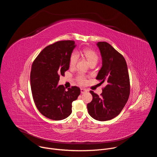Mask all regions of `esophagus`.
Returning a JSON list of instances; mask_svg holds the SVG:
<instances>
[{
    "label": "esophagus",
    "mask_w": 157,
    "mask_h": 157,
    "mask_svg": "<svg viewBox=\"0 0 157 157\" xmlns=\"http://www.w3.org/2000/svg\"><path fill=\"white\" fill-rule=\"evenodd\" d=\"M85 92H87V89H84V88H81V93L82 94V93H84Z\"/></svg>",
    "instance_id": "1"
}]
</instances>
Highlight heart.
<instances>
[{
    "instance_id": "obj_1",
    "label": "heart",
    "mask_w": 157,
    "mask_h": 157,
    "mask_svg": "<svg viewBox=\"0 0 157 157\" xmlns=\"http://www.w3.org/2000/svg\"><path fill=\"white\" fill-rule=\"evenodd\" d=\"M81 53L87 59L90 64H96L98 63L99 60V56L95 51L89 48H84L81 50ZM78 58L79 55L77 52H74L71 53L70 58V66L71 67H74L76 65L78 60ZM76 81L79 84L84 85L87 82L86 76L82 73H79L76 76Z\"/></svg>"
}]
</instances>
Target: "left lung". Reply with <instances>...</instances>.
<instances>
[{
    "mask_svg": "<svg viewBox=\"0 0 157 157\" xmlns=\"http://www.w3.org/2000/svg\"><path fill=\"white\" fill-rule=\"evenodd\" d=\"M102 66L96 79L105 82L101 96L93 91V100L87 105L89 114L99 121H106L117 116L124 107L130 95V79L124 56L110 44L99 41Z\"/></svg>",
    "mask_w": 157,
    "mask_h": 157,
    "instance_id": "8db88e82",
    "label": "left lung"
}]
</instances>
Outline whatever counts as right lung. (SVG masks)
<instances>
[{"instance_id": "obj_1", "label": "right lung", "mask_w": 157, "mask_h": 157, "mask_svg": "<svg viewBox=\"0 0 157 157\" xmlns=\"http://www.w3.org/2000/svg\"><path fill=\"white\" fill-rule=\"evenodd\" d=\"M73 40L56 41L44 48L33 61L30 73L33 99L40 113L46 117L60 121L72 112V102L81 93L72 86L66 90L58 86L60 75L69 69L70 58L75 48Z\"/></svg>"}]
</instances>
